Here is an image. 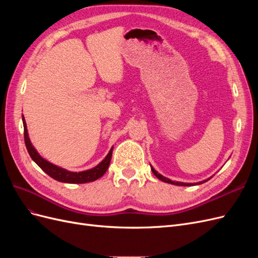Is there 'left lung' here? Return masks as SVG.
Returning <instances> with one entry per match:
<instances>
[{
  "mask_svg": "<svg viewBox=\"0 0 258 258\" xmlns=\"http://www.w3.org/2000/svg\"><path fill=\"white\" fill-rule=\"evenodd\" d=\"M151 169H152V171H153V173L156 175V177H158L160 181H162V182H165V183H169V184H173V185H177V186H192V185H199V184H202V183H205V182H207V181H209V179L211 178H208V179H205V181H202V182H198V183H183V182H175V181H171L170 178H168V177H166V176H163V175H161L160 173H158L157 171H156L152 166H151Z\"/></svg>",
  "mask_w": 258,
  "mask_h": 258,
  "instance_id": "obj_1",
  "label": "left lung"
}]
</instances>
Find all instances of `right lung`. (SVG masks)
I'll list each match as a JSON object with an SVG mask.
<instances>
[{"mask_svg":"<svg viewBox=\"0 0 258 258\" xmlns=\"http://www.w3.org/2000/svg\"><path fill=\"white\" fill-rule=\"evenodd\" d=\"M22 122H23V129H25V132H23V135H25V143L31 158L33 159V161L44 171L45 173H47L50 177L56 179V181L62 182V183H71V184H83V183L93 182L102 176L108 169V166H110L111 158H112L113 147L105 156V158L101 161L98 166L89 170L81 171V172H72V171H69L67 169L53 165V163L44 159L42 156L37 153L32 143H31L29 134H28V129H27V123L23 115H22Z\"/></svg>","mask_w":258,"mask_h":258,"instance_id":"add662e5","label":"right lung"}]
</instances>
